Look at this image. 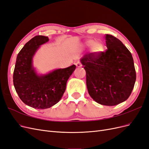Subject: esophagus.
I'll return each mask as SVG.
<instances>
[{"mask_svg": "<svg viewBox=\"0 0 149 149\" xmlns=\"http://www.w3.org/2000/svg\"><path fill=\"white\" fill-rule=\"evenodd\" d=\"M75 65H76V66H77L78 68H81V67L82 66L81 63H80L79 61H76V62H75Z\"/></svg>", "mask_w": 149, "mask_h": 149, "instance_id": "34e87169", "label": "esophagus"}]
</instances>
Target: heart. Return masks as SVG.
<instances>
[{"label": "heart", "mask_w": 149, "mask_h": 149, "mask_svg": "<svg viewBox=\"0 0 149 149\" xmlns=\"http://www.w3.org/2000/svg\"><path fill=\"white\" fill-rule=\"evenodd\" d=\"M84 45L88 48H91V52L98 54L104 51V45L101 41H96L94 39H88L84 42Z\"/></svg>", "instance_id": "b5f03b06"}]
</instances>
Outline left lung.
Listing matches in <instances>:
<instances>
[{
	"label": "left lung",
	"mask_w": 149,
	"mask_h": 149,
	"mask_svg": "<svg viewBox=\"0 0 149 149\" xmlns=\"http://www.w3.org/2000/svg\"><path fill=\"white\" fill-rule=\"evenodd\" d=\"M105 52L91 53L81 59L86 73V86L93 100L115 106L130 96L136 80L132 54L119 39L106 35Z\"/></svg>",
	"instance_id": "1"
}]
</instances>
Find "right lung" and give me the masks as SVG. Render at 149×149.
<instances>
[{
    "label": "right lung",
    "instance_id": "add662e5",
    "mask_svg": "<svg viewBox=\"0 0 149 149\" xmlns=\"http://www.w3.org/2000/svg\"><path fill=\"white\" fill-rule=\"evenodd\" d=\"M48 37L37 35L31 38L18 54L13 81L17 93L25 104L44 109L56 104L65 91L66 83L76 66L55 70L46 74H38L33 66V57Z\"/></svg>",
    "mask_w": 149,
    "mask_h": 149
}]
</instances>
